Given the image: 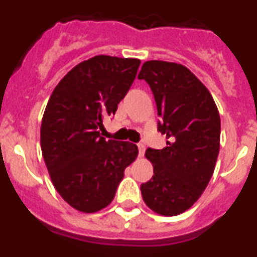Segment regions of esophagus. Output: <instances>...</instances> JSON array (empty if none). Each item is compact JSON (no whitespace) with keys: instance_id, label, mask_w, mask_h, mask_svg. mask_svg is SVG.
<instances>
[{"instance_id":"1","label":"esophagus","mask_w":257,"mask_h":257,"mask_svg":"<svg viewBox=\"0 0 257 257\" xmlns=\"http://www.w3.org/2000/svg\"><path fill=\"white\" fill-rule=\"evenodd\" d=\"M138 149H139V154L140 156H143L145 152V145L143 144V143H138Z\"/></svg>"}]
</instances>
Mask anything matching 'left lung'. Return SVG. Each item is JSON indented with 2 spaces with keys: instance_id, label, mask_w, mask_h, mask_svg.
<instances>
[{
  "instance_id": "1",
  "label": "left lung",
  "mask_w": 257,
  "mask_h": 257,
  "mask_svg": "<svg viewBox=\"0 0 257 257\" xmlns=\"http://www.w3.org/2000/svg\"><path fill=\"white\" fill-rule=\"evenodd\" d=\"M138 78L151 87L161 117L157 130L169 139L163 149L145 152L154 175L142 184V196L154 212L174 216L192 207L212 176L220 115L210 91L184 65L145 61Z\"/></svg>"
}]
</instances>
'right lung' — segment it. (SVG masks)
<instances>
[{
    "instance_id": "right-lung-1",
    "label": "right lung",
    "mask_w": 257,
    "mask_h": 257,
    "mask_svg": "<svg viewBox=\"0 0 257 257\" xmlns=\"http://www.w3.org/2000/svg\"><path fill=\"white\" fill-rule=\"evenodd\" d=\"M139 65V59L94 56L68 72L50 96L41 149L54 187L76 210L106 207L138 156L135 144L105 140L100 130L130 90Z\"/></svg>"
}]
</instances>
